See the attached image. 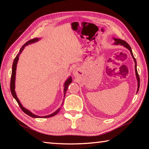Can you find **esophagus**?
<instances>
[{"mask_svg":"<svg viewBox=\"0 0 149 149\" xmlns=\"http://www.w3.org/2000/svg\"><path fill=\"white\" fill-rule=\"evenodd\" d=\"M74 75H78V70L75 68V70H74Z\"/></svg>","mask_w":149,"mask_h":149,"instance_id":"34e87169","label":"esophagus"}]
</instances>
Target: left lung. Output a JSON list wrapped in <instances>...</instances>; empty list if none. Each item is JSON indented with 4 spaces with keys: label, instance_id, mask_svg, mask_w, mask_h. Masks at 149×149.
<instances>
[{
    "label": "left lung",
    "instance_id": "1",
    "mask_svg": "<svg viewBox=\"0 0 149 149\" xmlns=\"http://www.w3.org/2000/svg\"><path fill=\"white\" fill-rule=\"evenodd\" d=\"M114 40H115V45H123V47H125L127 48L128 50H129V51H130L131 55H132V58L134 59V63H135V72H136V78H137V81H138V90H137V93L138 91L139 90V88H140V77H139V75L138 74V71H137V68H136V59L134 58V57L133 56V54H132V50H131V48L130 45H129V44L125 42L124 40H120V39H117V38H113Z\"/></svg>",
    "mask_w": 149,
    "mask_h": 149
}]
</instances>
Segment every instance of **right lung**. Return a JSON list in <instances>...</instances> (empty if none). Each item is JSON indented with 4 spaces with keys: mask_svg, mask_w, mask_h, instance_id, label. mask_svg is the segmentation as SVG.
Wrapping results in <instances>:
<instances>
[{
    "mask_svg": "<svg viewBox=\"0 0 149 149\" xmlns=\"http://www.w3.org/2000/svg\"><path fill=\"white\" fill-rule=\"evenodd\" d=\"M40 39L38 38H35L32 39V40H30L27 42L26 43L24 44V45L22 47V48L19 50V52L18 53V54L17 55V56L15 57V58L13 61V66H12V73H11V82H10V90H11V92L13 97L15 100H17V103L18 104L19 106L21 108V109L23 111L27 114V115H29L31 117H33V118H49V117H52L54 116V115H56L57 113H58L60 110H61V107H59V108L56 110L54 113H52L51 115H47V116H37L36 115H34L33 113H31L30 111H29L28 109L25 108L24 107H23V106L22 105V104L20 103V100H18V97L17 96V94L15 93V76H16V70H17V63L18 61V59H19V56H20V54L22 53V52L23 51L24 49L25 48V47L27 46V45H29V44L31 43H35L36 42H38ZM72 82V79L71 77H68V79H67V80L65 81V83L64 84V97H65V94L66 91H67L68 89V87L69 86V84H70ZM64 102V101H63Z\"/></svg>",
    "mask_w": 149,
    "mask_h": 149,
    "instance_id": "right-lung-1",
    "label": "right lung"
}]
</instances>
